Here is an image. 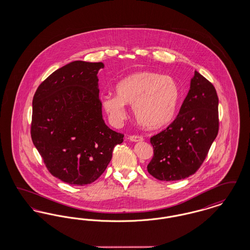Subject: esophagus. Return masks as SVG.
<instances>
[{
	"label": "esophagus",
	"mask_w": 250,
	"mask_h": 250,
	"mask_svg": "<svg viewBox=\"0 0 250 250\" xmlns=\"http://www.w3.org/2000/svg\"><path fill=\"white\" fill-rule=\"evenodd\" d=\"M131 142L133 143H140V142H143V138L142 136H137V135H133V136H129L128 138Z\"/></svg>",
	"instance_id": "obj_1"
}]
</instances>
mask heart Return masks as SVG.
Returning a JSON list of instances; mask_svg holds the SVG:
<instances>
[{
	"instance_id": "1",
	"label": "heart",
	"mask_w": 250,
	"mask_h": 250,
	"mask_svg": "<svg viewBox=\"0 0 250 250\" xmlns=\"http://www.w3.org/2000/svg\"><path fill=\"white\" fill-rule=\"evenodd\" d=\"M115 93L101 97L110 121L119 124L125 117V105H130L137 123L148 130L160 129L171 122L181 96L173 78L152 71L137 72L125 78L116 85Z\"/></svg>"
}]
</instances>
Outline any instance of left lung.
Segmentation results:
<instances>
[{
  "mask_svg": "<svg viewBox=\"0 0 250 250\" xmlns=\"http://www.w3.org/2000/svg\"><path fill=\"white\" fill-rule=\"evenodd\" d=\"M217 133L216 91L195 71L176 119L150 140L154 156L147 166L148 172L160 181L189 177L202 165Z\"/></svg>",
  "mask_w": 250,
  "mask_h": 250,
  "instance_id": "8db88e82",
  "label": "left lung"
}]
</instances>
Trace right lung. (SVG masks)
Segmentation results:
<instances>
[{
  "mask_svg": "<svg viewBox=\"0 0 250 250\" xmlns=\"http://www.w3.org/2000/svg\"><path fill=\"white\" fill-rule=\"evenodd\" d=\"M101 68L103 62L74 61L49 75L34 95L33 143L48 171L69 185L95 182L124 141L103 120Z\"/></svg>",
  "mask_w": 250,
  "mask_h": 250,
  "instance_id": "1",
  "label": "right lung"
}]
</instances>
